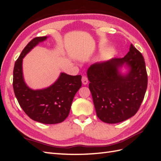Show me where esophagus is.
Wrapping results in <instances>:
<instances>
[{"label":"esophagus","mask_w":161,"mask_h":161,"mask_svg":"<svg viewBox=\"0 0 161 161\" xmlns=\"http://www.w3.org/2000/svg\"><path fill=\"white\" fill-rule=\"evenodd\" d=\"M81 81H82V84L84 85H86L88 84V78L86 76H83L82 78H81Z\"/></svg>","instance_id":"obj_1"}]
</instances>
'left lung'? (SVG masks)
<instances>
[{"mask_svg": "<svg viewBox=\"0 0 161 161\" xmlns=\"http://www.w3.org/2000/svg\"><path fill=\"white\" fill-rule=\"evenodd\" d=\"M123 66L128 70L124 74L119 71ZM87 76L95 111L102 122H121L137 113L147 87V74L144 57L132 44L123 58L91 65Z\"/></svg>", "mask_w": 161, "mask_h": 161, "instance_id": "1", "label": "left lung"}]
</instances>
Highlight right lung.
Here are the masks:
<instances>
[{"mask_svg":"<svg viewBox=\"0 0 161 161\" xmlns=\"http://www.w3.org/2000/svg\"><path fill=\"white\" fill-rule=\"evenodd\" d=\"M47 38H34L23 50L14 68L13 88L20 107L30 118L53 125L63 122L68 117L75 95L81 86V76L61 73L55 82L46 88L33 90L28 86L23 78V59Z\"/></svg>","mask_w":161,"mask_h":161,"instance_id":"right-lung-1","label":"right lung"}]
</instances>
